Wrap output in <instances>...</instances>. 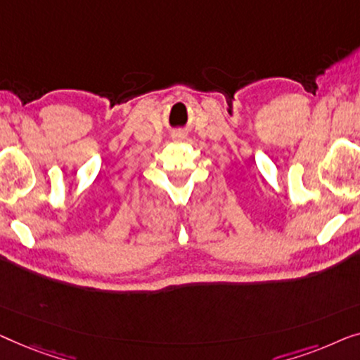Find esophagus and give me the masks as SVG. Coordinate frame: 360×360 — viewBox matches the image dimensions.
Segmentation results:
<instances>
[{
	"label": "esophagus",
	"instance_id": "1",
	"mask_svg": "<svg viewBox=\"0 0 360 360\" xmlns=\"http://www.w3.org/2000/svg\"><path fill=\"white\" fill-rule=\"evenodd\" d=\"M171 136H173V140H176V141H182V140L187 139V134L184 130L179 129V130H174L173 135H171Z\"/></svg>",
	"mask_w": 360,
	"mask_h": 360
}]
</instances>
